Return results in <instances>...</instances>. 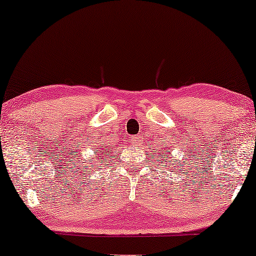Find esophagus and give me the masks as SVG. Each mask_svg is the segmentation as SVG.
Listing matches in <instances>:
<instances>
[{
    "label": "esophagus",
    "instance_id": "esophagus-1",
    "mask_svg": "<svg viewBox=\"0 0 256 256\" xmlns=\"http://www.w3.org/2000/svg\"><path fill=\"white\" fill-rule=\"evenodd\" d=\"M142 144L141 135H136L132 138V146H140Z\"/></svg>",
    "mask_w": 256,
    "mask_h": 256
}]
</instances>
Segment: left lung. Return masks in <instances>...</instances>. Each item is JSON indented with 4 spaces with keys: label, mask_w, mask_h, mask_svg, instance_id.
I'll list each match as a JSON object with an SVG mask.
<instances>
[{
    "label": "left lung",
    "mask_w": 256,
    "mask_h": 256,
    "mask_svg": "<svg viewBox=\"0 0 256 256\" xmlns=\"http://www.w3.org/2000/svg\"><path fill=\"white\" fill-rule=\"evenodd\" d=\"M170 156H171V152H163V158L160 160V163H166L168 160H169V158H171ZM174 162H177V160H174ZM157 166H158V164H157Z\"/></svg>",
    "instance_id": "8db88e82"
}]
</instances>
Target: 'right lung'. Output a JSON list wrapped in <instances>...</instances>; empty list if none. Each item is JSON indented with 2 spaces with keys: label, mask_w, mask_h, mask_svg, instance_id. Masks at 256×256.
<instances>
[{
  "label": "right lung",
  "mask_w": 256,
  "mask_h": 256,
  "mask_svg": "<svg viewBox=\"0 0 256 256\" xmlns=\"http://www.w3.org/2000/svg\"><path fill=\"white\" fill-rule=\"evenodd\" d=\"M96 157H100V158H104V157L110 155V152H108V149L107 148H102V146H99V152L94 154Z\"/></svg>",
  "instance_id": "1"
}]
</instances>
